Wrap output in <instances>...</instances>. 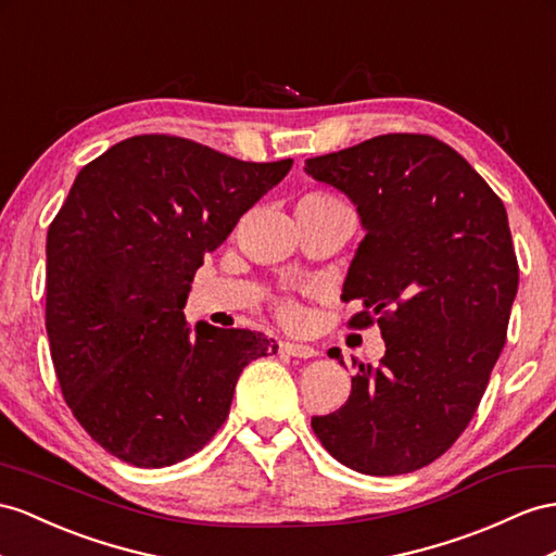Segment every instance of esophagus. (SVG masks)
<instances>
[{
    "label": "esophagus",
    "instance_id": "34e87169",
    "mask_svg": "<svg viewBox=\"0 0 556 556\" xmlns=\"http://www.w3.org/2000/svg\"><path fill=\"white\" fill-rule=\"evenodd\" d=\"M281 352L283 354H291V357H298V359H312L317 357V350L312 345H305V343H291V340H283L281 343Z\"/></svg>",
    "mask_w": 556,
    "mask_h": 556
}]
</instances>
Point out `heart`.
Segmentation results:
<instances>
[{"label": "heart", "mask_w": 556, "mask_h": 556, "mask_svg": "<svg viewBox=\"0 0 556 556\" xmlns=\"http://www.w3.org/2000/svg\"><path fill=\"white\" fill-rule=\"evenodd\" d=\"M298 204H315V206H338V208H348L343 199L331 194V192H309V194H305Z\"/></svg>", "instance_id": "obj_1"}]
</instances>
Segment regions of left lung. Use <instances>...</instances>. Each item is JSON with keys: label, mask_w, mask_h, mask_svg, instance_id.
Here are the masks:
<instances>
[{"label": "left lung", "mask_w": 556, "mask_h": 556, "mask_svg": "<svg viewBox=\"0 0 556 556\" xmlns=\"http://www.w3.org/2000/svg\"><path fill=\"white\" fill-rule=\"evenodd\" d=\"M305 174L357 206L366 235L343 301L362 303L350 326L378 321L386 340L380 366L359 364L348 402L312 430L362 475L416 472L463 434L505 345L519 287L507 211L432 136H376L312 156Z\"/></svg>", "instance_id": "obj_1"}]
</instances>
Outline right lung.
<instances>
[{
  "label": "right lung",
  "mask_w": 556,
  "mask_h": 556,
  "mask_svg": "<svg viewBox=\"0 0 556 556\" xmlns=\"http://www.w3.org/2000/svg\"><path fill=\"white\" fill-rule=\"evenodd\" d=\"M291 164L134 136L77 174L47 235V333L70 410L119 460L190 458L230 414L244 366L277 352L249 329H190L182 307L204 255Z\"/></svg>",
  "instance_id": "add662e5"
}]
</instances>
